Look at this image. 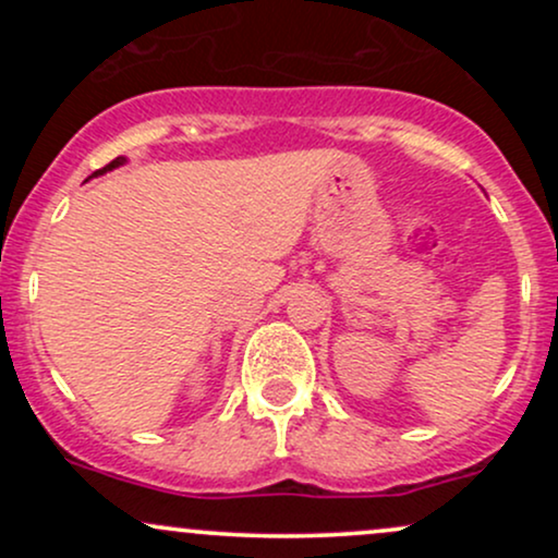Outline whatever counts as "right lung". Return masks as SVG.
Masks as SVG:
<instances>
[{
	"instance_id": "right-lung-1",
	"label": "right lung",
	"mask_w": 558,
	"mask_h": 558,
	"mask_svg": "<svg viewBox=\"0 0 558 558\" xmlns=\"http://www.w3.org/2000/svg\"><path fill=\"white\" fill-rule=\"evenodd\" d=\"M125 162H128V159H125V157H118V159H112V162H110V165H107V168L96 170V172H94V175H101V172H107V170H114V168H120V165H125Z\"/></svg>"
}]
</instances>
